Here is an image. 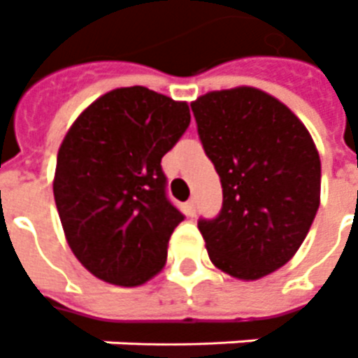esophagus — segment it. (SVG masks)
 <instances>
[{
    "label": "esophagus",
    "instance_id": "34e87169",
    "mask_svg": "<svg viewBox=\"0 0 358 358\" xmlns=\"http://www.w3.org/2000/svg\"><path fill=\"white\" fill-rule=\"evenodd\" d=\"M194 212H196V200L191 199L189 202H187V214L194 215Z\"/></svg>",
    "mask_w": 358,
    "mask_h": 358
}]
</instances>
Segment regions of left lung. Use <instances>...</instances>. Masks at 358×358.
<instances>
[{
    "mask_svg": "<svg viewBox=\"0 0 358 358\" xmlns=\"http://www.w3.org/2000/svg\"><path fill=\"white\" fill-rule=\"evenodd\" d=\"M222 181L215 220H200L212 264L255 281L287 264L320 206V156L303 121L255 86L214 90L191 103Z\"/></svg>",
    "mask_w": 358,
    "mask_h": 358,
    "instance_id": "left-lung-1",
    "label": "left lung"
}]
</instances>
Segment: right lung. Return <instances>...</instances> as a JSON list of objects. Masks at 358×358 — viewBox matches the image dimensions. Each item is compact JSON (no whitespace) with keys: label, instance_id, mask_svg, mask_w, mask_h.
<instances>
[{"label":"right lung","instance_id":"1","mask_svg":"<svg viewBox=\"0 0 358 358\" xmlns=\"http://www.w3.org/2000/svg\"><path fill=\"white\" fill-rule=\"evenodd\" d=\"M191 123L187 102L115 88L63 138L53 199L73 255L98 280L136 287L162 272L183 214L167 200L162 158Z\"/></svg>","mask_w":358,"mask_h":358}]
</instances>
